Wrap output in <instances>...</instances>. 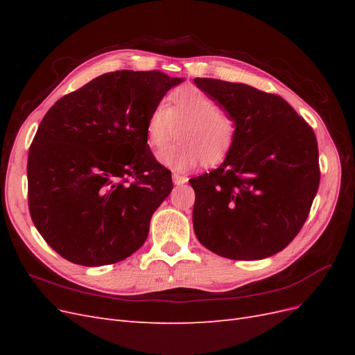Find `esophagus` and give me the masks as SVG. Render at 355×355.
<instances>
[{
  "label": "esophagus",
  "mask_w": 355,
  "mask_h": 355,
  "mask_svg": "<svg viewBox=\"0 0 355 355\" xmlns=\"http://www.w3.org/2000/svg\"><path fill=\"white\" fill-rule=\"evenodd\" d=\"M173 184L175 185H184V184H187L188 182V178L187 176H182V175H179V173H173Z\"/></svg>",
  "instance_id": "esophagus-1"
}]
</instances>
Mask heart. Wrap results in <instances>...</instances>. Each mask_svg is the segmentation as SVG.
<instances>
[{"label": "heart", "instance_id": "1", "mask_svg": "<svg viewBox=\"0 0 355 355\" xmlns=\"http://www.w3.org/2000/svg\"><path fill=\"white\" fill-rule=\"evenodd\" d=\"M180 127L178 137L180 144L158 153L163 166L187 171L204 164L222 161L234 145L237 124L234 116L218 108L216 102L197 87H180L170 96V105L157 103L148 114L145 132L148 144L163 148Z\"/></svg>", "mask_w": 355, "mask_h": 355}]
</instances>
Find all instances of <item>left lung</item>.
<instances>
[{
    "mask_svg": "<svg viewBox=\"0 0 355 355\" xmlns=\"http://www.w3.org/2000/svg\"><path fill=\"white\" fill-rule=\"evenodd\" d=\"M237 133L223 163L189 179L198 241L234 261L265 259L292 241L320 184L317 139L283 98L243 83L196 78Z\"/></svg>",
    "mask_w": 355,
    "mask_h": 355,
    "instance_id": "left-lung-1",
    "label": "left lung"
}]
</instances>
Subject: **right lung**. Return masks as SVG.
I'll return each mask as SVG.
<instances>
[{"mask_svg":"<svg viewBox=\"0 0 355 355\" xmlns=\"http://www.w3.org/2000/svg\"><path fill=\"white\" fill-rule=\"evenodd\" d=\"M185 78L115 71L63 96L42 118L28 155L29 213L72 263L101 266L139 250L173 189L154 158L148 114Z\"/></svg>","mask_w":355,"mask_h":355,"instance_id":"add662e5","label":"right lung"}]
</instances>
